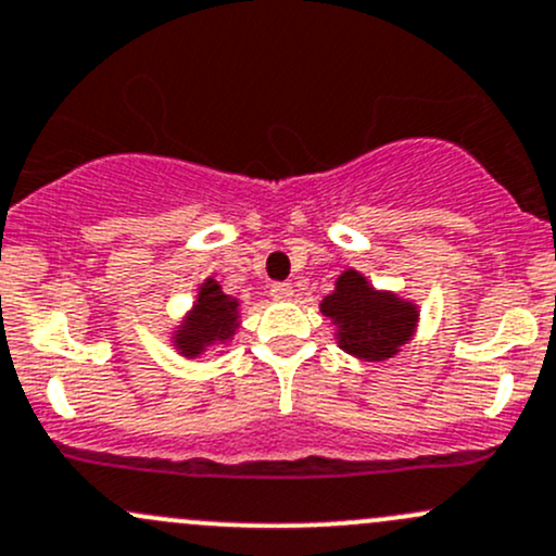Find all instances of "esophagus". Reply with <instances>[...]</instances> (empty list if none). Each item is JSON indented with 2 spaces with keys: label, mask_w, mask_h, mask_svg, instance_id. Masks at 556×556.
Wrapping results in <instances>:
<instances>
[{
  "label": "esophagus",
  "mask_w": 556,
  "mask_h": 556,
  "mask_svg": "<svg viewBox=\"0 0 556 556\" xmlns=\"http://www.w3.org/2000/svg\"><path fill=\"white\" fill-rule=\"evenodd\" d=\"M268 293H271L274 301H290V298H293V288H290L288 282H277V285H271V290H268Z\"/></svg>",
  "instance_id": "obj_1"
}]
</instances>
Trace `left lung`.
<instances>
[{
    "mask_svg": "<svg viewBox=\"0 0 556 556\" xmlns=\"http://www.w3.org/2000/svg\"><path fill=\"white\" fill-rule=\"evenodd\" d=\"M319 312L336 327V343L362 362H386L402 352L418 330L420 308L394 290L372 288L356 268L338 274L336 290L323 298Z\"/></svg>",
    "mask_w": 556,
    "mask_h": 556,
    "instance_id": "left-lung-1",
    "label": "left lung"
}]
</instances>
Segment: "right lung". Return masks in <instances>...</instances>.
I'll return each instance as SVG.
<instances>
[{"label":"right lung","instance_id":"1","mask_svg":"<svg viewBox=\"0 0 556 556\" xmlns=\"http://www.w3.org/2000/svg\"><path fill=\"white\" fill-rule=\"evenodd\" d=\"M242 325V301L224 293L215 277H204L194 303L170 330V346L186 359H200L213 349L229 346Z\"/></svg>","mask_w":556,"mask_h":556}]
</instances>
